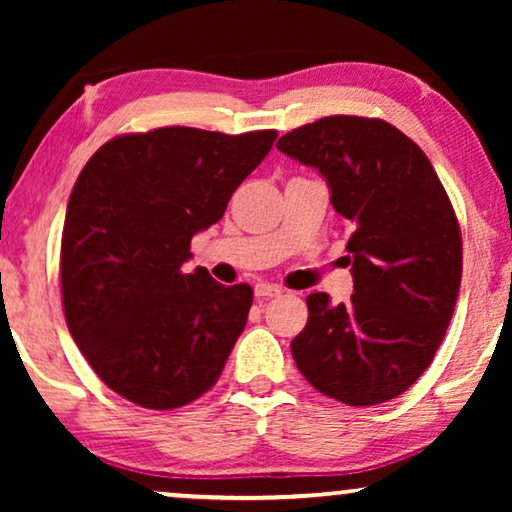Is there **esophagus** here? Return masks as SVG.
Masks as SVG:
<instances>
[{"mask_svg":"<svg viewBox=\"0 0 512 512\" xmlns=\"http://www.w3.org/2000/svg\"><path fill=\"white\" fill-rule=\"evenodd\" d=\"M254 293H256V298H275V296H282V286L268 284V282H258L254 286Z\"/></svg>","mask_w":512,"mask_h":512,"instance_id":"esophagus-1","label":"esophagus"}]
</instances>
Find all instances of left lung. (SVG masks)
<instances>
[{
	"label": "left lung",
	"mask_w": 512,
	"mask_h": 512,
	"mask_svg": "<svg viewBox=\"0 0 512 512\" xmlns=\"http://www.w3.org/2000/svg\"><path fill=\"white\" fill-rule=\"evenodd\" d=\"M277 149L321 172L352 228V300L307 296L293 361L335 401H391L429 368L457 305L461 230L452 202L424 151L380 118H319L279 137Z\"/></svg>",
	"instance_id": "8db88e82"
}]
</instances>
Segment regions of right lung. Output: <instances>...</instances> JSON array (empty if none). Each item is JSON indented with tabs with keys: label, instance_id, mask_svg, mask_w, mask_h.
I'll return each mask as SVG.
<instances>
[{
	"label": "right lung",
	"instance_id": "add662e5",
	"mask_svg": "<svg viewBox=\"0 0 512 512\" xmlns=\"http://www.w3.org/2000/svg\"><path fill=\"white\" fill-rule=\"evenodd\" d=\"M275 137L172 125L109 139L81 170L62 228V305L81 354L116 394L174 410L219 380L254 291L181 265Z\"/></svg>",
	"mask_w": 512,
	"mask_h": 512
}]
</instances>
